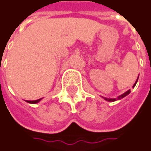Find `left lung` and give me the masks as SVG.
<instances>
[{
  "mask_svg": "<svg viewBox=\"0 0 151 151\" xmlns=\"http://www.w3.org/2000/svg\"><path fill=\"white\" fill-rule=\"evenodd\" d=\"M137 81H138V79H137V81H136V83L134 84V86H133V87H135V86L137 85ZM130 93H131V91H130V89H129V90H127V92H125V93H122V95H120V96L117 98V99H106V98H104V99H105V100H108V101H109V102H113V101H116V100H117V99H122V98H124V97H125V96H127V94H129Z\"/></svg>",
  "mask_w": 151,
  "mask_h": 151,
  "instance_id": "left-lung-1",
  "label": "left lung"
}]
</instances>
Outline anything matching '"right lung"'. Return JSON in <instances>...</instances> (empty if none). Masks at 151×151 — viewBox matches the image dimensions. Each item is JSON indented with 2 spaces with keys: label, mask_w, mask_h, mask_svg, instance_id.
Returning a JSON list of instances; mask_svg holds the SVG:
<instances>
[{
  "label": "right lung",
  "mask_w": 151,
  "mask_h": 151,
  "mask_svg": "<svg viewBox=\"0 0 151 151\" xmlns=\"http://www.w3.org/2000/svg\"><path fill=\"white\" fill-rule=\"evenodd\" d=\"M40 101V99H37V100H33V101H30V100H26V102L30 103V104H37L38 102Z\"/></svg>",
  "instance_id": "1"
}]
</instances>
